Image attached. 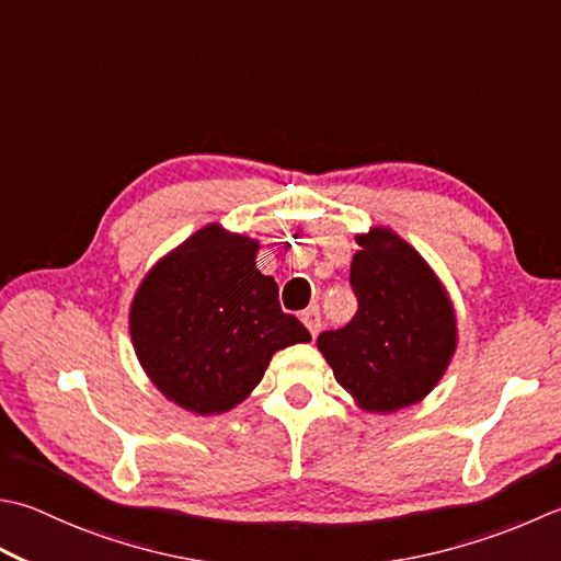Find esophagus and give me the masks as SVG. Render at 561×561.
<instances>
[{
  "label": "esophagus",
  "instance_id": "1",
  "mask_svg": "<svg viewBox=\"0 0 561 561\" xmlns=\"http://www.w3.org/2000/svg\"><path fill=\"white\" fill-rule=\"evenodd\" d=\"M301 321H304L306 328H309L311 337H316L318 333H321V311H318L316 306H309V309L301 313Z\"/></svg>",
  "mask_w": 561,
  "mask_h": 561
}]
</instances>
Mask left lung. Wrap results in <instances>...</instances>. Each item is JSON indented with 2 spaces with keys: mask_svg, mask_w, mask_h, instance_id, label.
<instances>
[{
  "mask_svg": "<svg viewBox=\"0 0 561 561\" xmlns=\"http://www.w3.org/2000/svg\"><path fill=\"white\" fill-rule=\"evenodd\" d=\"M357 243L350 267L357 313L318 335V350L362 409L393 413L443 377L455 353V313L425 260L391 230L375 228Z\"/></svg>",
  "mask_w": 561,
  "mask_h": 561,
  "instance_id": "8db88e82",
  "label": "left lung"
}]
</instances>
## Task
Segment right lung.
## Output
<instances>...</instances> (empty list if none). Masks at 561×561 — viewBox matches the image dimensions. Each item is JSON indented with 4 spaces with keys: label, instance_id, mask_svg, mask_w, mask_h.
I'll return each instance as SVG.
<instances>
[{
    "label": "right lung",
    "instance_id": "add662e5",
    "mask_svg": "<svg viewBox=\"0 0 561 561\" xmlns=\"http://www.w3.org/2000/svg\"><path fill=\"white\" fill-rule=\"evenodd\" d=\"M257 243L208 226L142 279L130 337L164 397L199 415L224 413L257 387L277 350L309 343L284 313L277 282L255 270Z\"/></svg>",
    "mask_w": 561,
    "mask_h": 561
}]
</instances>
